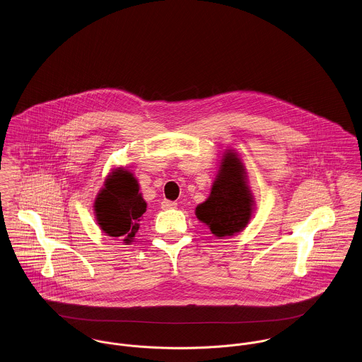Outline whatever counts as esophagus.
<instances>
[{
	"mask_svg": "<svg viewBox=\"0 0 362 362\" xmlns=\"http://www.w3.org/2000/svg\"><path fill=\"white\" fill-rule=\"evenodd\" d=\"M176 206H177V204L175 201H168V199H164L161 204L163 209H175Z\"/></svg>",
	"mask_w": 362,
	"mask_h": 362,
	"instance_id": "esophagus-1",
	"label": "esophagus"
}]
</instances>
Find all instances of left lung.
Instances as JSON below:
<instances>
[{
  "mask_svg": "<svg viewBox=\"0 0 362 362\" xmlns=\"http://www.w3.org/2000/svg\"><path fill=\"white\" fill-rule=\"evenodd\" d=\"M255 198L245 165L235 150H224L209 197L197 205V219L218 237L241 233L255 214Z\"/></svg>",
  "mask_w": 362,
  "mask_h": 362,
  "instance_id": "left-lung-1",
  "label": "left lung"
}]
</instances>
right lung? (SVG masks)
<instances>
[{
	"instance_id": "obj_1",
	"label": "right lung",
	"mask_w": 362,
	"mask_h": 362,
	"mask_svg": "<svg viewBox=\"0 0 362 362\" xmlns=\"http://www.w3.org/2000/svg\"><path fill=\"white\" fill-rule=\"evenodd\" d=\"M139 190L134 172L118 167L112 169L95 197L93 212L99 228L109 237L122 240L125 245L134 243L147 208Z\"/></svg>"
}]
</instances>
